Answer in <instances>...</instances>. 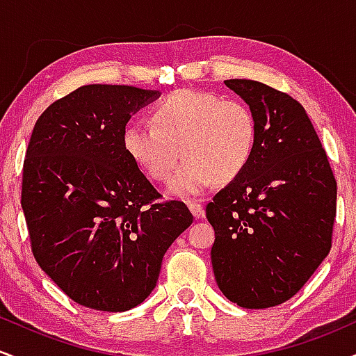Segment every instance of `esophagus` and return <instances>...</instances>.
Returning <instances> with one entry per match:
<instances>
[{
  "label": "esophagus",
  "instance_id": "1",
  "mask_svg": "<svg viewBox=\"0 0 356 356\" xmlns=\"http://www.w3.org/2000/svg\"><path fill=\"white\" fill-rule=\"evenodd\" d=\"M187 207H189V211L192 212V216H194L195 219L202 218V216H204V207H202L201 202L189 201V202H187Z\"/></svg>",
  "mask_w": 356,
  "mask_h": 356
}]
</instances>
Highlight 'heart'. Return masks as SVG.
<instances>
[{"label":"heart","instance_id":"b5f03b06","mask_svg":"<svg viewBox=\"0 0 356 356\" xmlns=\"http://www.w3.org/2000/svg\"><path fill=\"white\" fill-rule=\"evenodd\" d=\"M150 122H132L124 129L127 155L155 182L170 181V194L195 197L216 182H229L244 172L256 149L257 124L244 102L220 100L195 88L167 95L150 110Z\"/></svg>","mask_w":356,"mask_h":356}]
</instances>
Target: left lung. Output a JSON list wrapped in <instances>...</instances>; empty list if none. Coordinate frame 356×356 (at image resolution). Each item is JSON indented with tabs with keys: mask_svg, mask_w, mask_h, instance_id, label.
<instances>
[{
	"mask_svg": "<svg viewBox=\"0 0 356 356\" xmlns=\"http://www.w3.org/2000/svg\"><path fill=\"white\" fill-rule=\"evenodd\" d=\"M224 83L256 117V149L244 172L214 195L206 216L216 283L241 308L293 298L332 249L337 181L303 105L254 80Z\"/></svg>",
	"mask_w": 356,
	"mask_h": 356,
	"instance_id": "left-lung-1",
	"label": "left lung"
}]
</instances>
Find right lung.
I'll use <instances>...</instances> for the list:
<instances>
[{"instance_id":"right-lung-1","label":"right lung","mask_w":356,"mask_h":356,"mask_svg":"<svg viewBox=\"0 0 356 356\" xmlns=\"http://www.w3.org/2000/svg\"><path fill=\"white\" fill-rule=\"evenodd\" d=\"M157 90L83 85L36 120L22 207L40 268L75 303L127 312L152 293L162 257L192 224L164 201L122 144L132 113Z\"/></svg>"}]
</instances>
